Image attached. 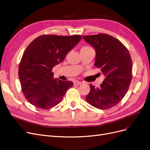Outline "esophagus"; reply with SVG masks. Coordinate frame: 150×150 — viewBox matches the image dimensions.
<instances>
[{"label": "esophagus", "mask_w": 150, "mask_h": 150, "mask_svg": "<svg viewBox=\"0 0 150 150\" xmlns=\"http://www.w3.org/2000/svg\"><path fill=\"white\" fill-rule=\"evenodd\" d=\"M74 84H75V85L79 86V85L82 84V82H80V81H75V82H74Z\"/></svg>", "instance_id": "obj_1"}]
</instances>
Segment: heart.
I'll use <instances>...</instances> for the list:
<instances>
[{
  "label": "heart",
  "mask_w": 150,
  "mask_h": 150,
  "mask_svg": "<svg viewBox=\"0 0 150 150\" xmlns=\"http://www.w3.org/2000/svg\"><path fill=\"white\" fill-rule=\"evenodd\" d=\"M92 49L90 46H84V47H82L81 50H91Z\"/></svg>",
  "instance_id": "b5f03b06"
}]
</instances>
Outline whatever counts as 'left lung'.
<instances>
[{"label": "left lung", "mask_w": 150, "mask_h": 150, "mask_svg": "<svg viewBox=\"0 0 150 150\" xmlns=\"http://www.w3.org/2000/svg\"><path fill=\"white\" fill-rule=\"evenodd\" d=\"M83 38L94 48V65L105 77L99 87L90 84L86 100L96 108L108 109L117 105L128 90L132 79L130 54L119 40L109 35L83 36Z\"/></svg>", "instance_id": "1"}]
</instances>
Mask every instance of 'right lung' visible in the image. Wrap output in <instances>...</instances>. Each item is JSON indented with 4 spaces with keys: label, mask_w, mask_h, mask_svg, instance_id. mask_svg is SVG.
I'll return each instance as SVG.
<instances>
[{
    "label": "right lung",
    "mask_w": 150,
    "mask_h": 150,
    "mask_svg": "<svg viewBox=\"0 0 150 150\" xmlns=\"http://www.w3.org/2000/svg\"><path fill=\"white\" fill-rule=\"evenodd\" d=\"M81 35H43L27 46L18 66L22 91L30 104L50 109L63 99L73 82L54 79L52 69L78 43Z\"/></svg>",
    "instance_id": "right-lung-1"
}]
</instances>
